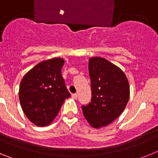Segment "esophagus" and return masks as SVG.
<instances>
[{"label": "esophagus", "instance_id": "esophagus-1", "mask_svg": "<svg viewBox=\"0 0 158 158\" xmlns=\"http://www.w3.org/2000/svg\"><path fill=\"white\" fill-rule=\"evenodd\" d=\"M72 97L73 99H77V93H73V94H72Z\"/></svg>", "mask_w": 158, "mask_h": 158}]
</instances>
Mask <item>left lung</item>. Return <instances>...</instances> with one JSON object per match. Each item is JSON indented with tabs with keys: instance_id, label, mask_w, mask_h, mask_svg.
<instances>
[{
	"instance_id": "obj_1",
	"label": "left lung",
	"mask_w": 158,
	"mask_h": 158,
	"mask_svg": "<svg viewBox=\"0 0 158 158\" xmlns=\"http://www.w3.org/2000/svg\"><path fill=\"white\" fill-rule=\"evenodd\" d=\"M92 100L82 106L85 118L93 127H105L121 115L130 97V86L123 71L105 58H89Z\"/></svg>"
}]
</instances>
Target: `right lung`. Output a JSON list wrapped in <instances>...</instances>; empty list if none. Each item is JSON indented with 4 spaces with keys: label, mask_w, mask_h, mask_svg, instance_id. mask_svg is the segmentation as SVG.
I'll use <instances>...</instances> for the list:
<instances>
[{
    "label": "right lung",
    "mask_w": 158,
    "mask_h": 158,
    "mask_svg": "<svg viewBox=\"0 0 158 158\" xmlns=\"http://www.w3.org/2000/svg\"><path fill=\"white\" fill-rule=\"evenodd\" d=\"M64 59L54 58L40 62L23 76L19 89L22 110L36 126L51 124L70 93L62 76Z\"/></svg>",
    "instance_id": "add662e5"
}]
</instances>
